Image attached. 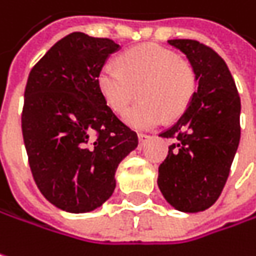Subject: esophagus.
<instances>
[{
	"label": "esophagus",
	"instance_id": "1",
	"mask_svg": "<svg viewBox=\"0 0 256 256\" xmlns=\"http://www.w3.org/2000/svg\"><path fill=\"white\" fill-rule=\"evenodd\" d=\"M150 138V136L147 134H138V140H140V146H144V142Z\"/></svg>",
	"mask_w": 256,
	"mask_h": 256
}]
</instances>
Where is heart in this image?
Returning <instances> with one entry per match:
<instances>
[{"label":"heart","mask_w":256,"mask_h":256,"mask_svg":"<svg viewBox=\"0 0 256 256\" xmlns=\"http://www.w3.org/2000/svg\"><path fill=\"white\" fill-rule=\"evenodd\" d=\"M118 65L104 62L96 82L104 103L122 114L137 94L142 100L128 109L125 122L134 130H152L186 110L195 96L198 78L188 61L174 50L147 44L125 50Z\"/></svg>","instance_id":"1"}]
</instances>
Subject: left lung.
<instances>
[{
	"label": "left lung",
	"instance_id": "1",
	"mask_svg": "<svg viewBox=\"0 0 256 256\" xmlns=\"http://www.w3.org/2000/svg\"><path fill=\"white\" fill-rule=\"evenodd\" d=\"M186 55L198 90L185 114L160 137L174 138L157 185L176 210L210 208L223 191L240 140V98L224 60L192 39L168 40Z\"/></svg>",
	"mask_w": 256,
	"mask_h": 256
}]
</instances>
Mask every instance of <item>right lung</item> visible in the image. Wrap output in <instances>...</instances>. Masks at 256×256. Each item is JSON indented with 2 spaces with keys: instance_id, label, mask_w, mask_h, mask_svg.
I'll return each instance as SVG.
<instances>
[{
  "instance_id": "1",
  "label": "right lung",
  "mask_w": 256,
  "mask_h": 256,
  "mask_svg": "<svg viewBox=\"0 0 256 256\" xmlns=\"http://www.w3.org/2000/svg\"><path fill=\"white\" fill-rule=\"evenodd\" d=\"M118 49L112 39L74 32L28 74L22 114L28 166L42 195L68 212H88L109 200L118 164L138 146L96 82Z\"/></svg>"
}]
</instances>
